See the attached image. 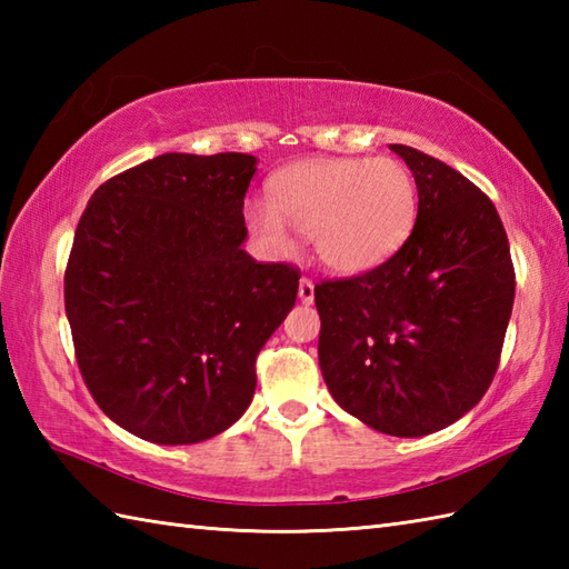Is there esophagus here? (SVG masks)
<instances>
[{"label": "esophagus", "mask_w": 569, "mask_h": 569, "mask_svg": "<svg viewBox=\"0 0 569 569\" xmlns=\"http://www.w3.org/2000/svg\"><path fill=\"white\" fill-rule=\"evenodd\" d=\"M298 298L303 300V303H312V300H316V283L310 281V278H300V283H298Z\"/></svg>", "instance_id": "34e87169"}]
</instances>
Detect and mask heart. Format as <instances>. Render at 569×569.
<instances>
[{
    "label": "heart",
    "mask_w": 569,
    "mask_h": 569,
    "mask_svg": "<svg viewBox=\"0 0 569 569\" xmlns=\"http://www.w3.org/2000/svg\"><path fill=\"white\" fill-rule=\"evenodd\" d=\"M418 212L408 166L391 156H320L283 168L271 180V202L251 200L247 224L263 244L291 249V232L308 234L335 273H361L403 247Z\"/></svg>",
    "instance_id": "b5f03b06"
}]
</instances>
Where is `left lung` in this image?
<instances>
[{"label":"left lung","mask_w":569,"mask_h":569,"mask_svg":"<svg viewBox=\"0 0 569 569\" xmlns=\"http://www.w3.org/2000/svg\"><path fill=\"white\" fill-rule=\"evenodd\" d=\"M418 217L391 259L316 286L325 383L369 428L420 438L475 408L499 369L516 271L487 192L418 149Z\"/></svg>","instance_id":"1"}]
</instances>
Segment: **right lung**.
I'll list each match as a JSON object with an SVG mask.
<instances>
[{
    "label": "right lung",
    "instance_id": "1",
    "mask_svg": "<svg viewBox=\"0 0 569 569\" xmlns=\"http://www.w3.org/2000/svg\"><path fill=\"white\" fill-rule=\"evenodd\" d=\"M247 153H163L107 180L66 266L82 381L119 428L192 445L237 422L257 357L298 296V266L241 249Z\"/></svg>",
    "mask_w": 569,
    "mask_h": 569
}]
</instances>
